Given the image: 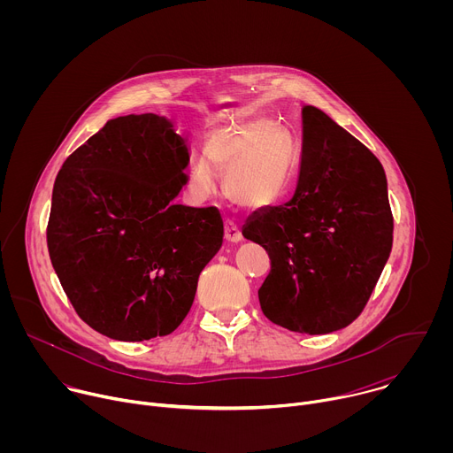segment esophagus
<instances>
[{"label":"esophagus","instance_id":"34e87169","mask_svg":"<svg viewBox=\"0 0 453 453\" xmlns=\"http://www.w3.org/2000/svg\"><path fill=\"white\" fill-rule=\"evenodd\" d=\"M224 236H226V240H227L229 243H238V242H242L240 227H238L234 222H231V220H226V224H224Z\"/></svg>","mask_w":453,"mask_h":453}]
</instances>
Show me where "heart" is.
<instances>
[{
    "instance_id": "heart-1",
    "label": "heart",
    "mask_w": 453,
    "mask_h": 453,
    "mask_svg": "<svg viewBox=\"0 0 453 453\" xmlns=\"http://www.w3.org/2000/svg\"><path fill=\"white\" fill-rule=\"evenodd\" d=\"M296 166L292 143L274 131L271 121L252 118L213 134L208 156H201L191 168L189 184L204 199L215 188V168L226 170L229 199L247 210H262L290 191Z\"/></svg>"
}]
</instances>
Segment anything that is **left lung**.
Returning <instances> with one entry per match:
<instances>
[{
	"instance_id": "1",
	"label": "left lung",
	"mask_w": 453,
	"mask_h": 453,
	"mask_svg": "<svg viewBox=\"0 0 453 453\" xmlns=\"http://www.w3.org/2000/svg\"><path fill=\"white\" fill-rule=\"evenodd\" d=\"M303 150L294 197L242 227L271 256L257 290L274 325L325 335L364 310L393 249L383 166L326 112L301 111Z\"/></svg>"
}]
</instances>
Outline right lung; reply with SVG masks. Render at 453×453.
<instances>
[{
    "label": "right lung",
    "mask_w": 453,
    "mask_h": 453,
    "mask_svg": "<svg viewBox=\"0 0 453 453\" xmlns=\"http://www.w3.org/2000/svg\"><path fill=\"white\" fill-rule=\"evenodd\" d=\"M189 163L172 119H109L64 161L51 193L48 250L81 319L123 342L170 335L222 247L217 208L175 204Z\"/></svg>",
    "instance_id": "right-lung-1"
}]
</instances>
